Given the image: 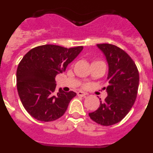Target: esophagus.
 Listing matches in <instances>:
<instances>
[{"instance_id":"1","label":"esophagus","mask_w":153,"mask_h":153,"mask_svg":"<svg viewBox=\"0 0 153 153\" xmlns=\"http://www.w3.org/2000/svg\"><path fill=\"white\" fill-rule=\"evenodd\" d=\"M77 95L79 96V97H85V96L86 95V93L83 91H79L77 92Z\"/></svg>"}]
</instances>
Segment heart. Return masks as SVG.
<instances>
[{
	"mask_svg": "<svg viewBox=\"0 0 153 153\" xmlns=\"http://www.w3.org/2000/svg\"><path fill=\"white\" fill-rule=\"evenodd\" d=\"M95 62H97V61H95Z\"/></svg>",
	"mask_w": 153,
	"mask_h": 153,
	"instance_id": "heart-1",
	"label": "heart"
}]
</instances>
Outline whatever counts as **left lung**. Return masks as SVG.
<instances>
[{
	"mask_svg": "<svg viewBox=\"0 0 153 153\" xmlns=\"http://www.w3.org/2000/svg\"><path fill=\"white\" fill-rule=\"evenodd\" d=\"M109 67L106 89L107 97L100 107L89 113L90 119L102 126L120 122L136 101L140 83L139 71L132 58L120 47L109 44H97Z\"/></svg>",
	"mask_w": 153,
	"mask_h": 153,
	"instance_id": "8db88e82",
	"label": "left lung"
}]
</instances>
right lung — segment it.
I'll return each mask as SVG.
<instances>
[{
	"label": "right lung",
	"instance_id": "1",
	"mask_svg": "<svg viewBox=\"0 0 153 153\" xmlns=\"http://www.w3.org/2000/svg\"><path fill=\"white\" fill-rule=\"evenodd\" d=\"M83 49L82 46L68 49L46 44L24 55L17 67V88L23 106L31 117L51 122L64 114L76 93L60 89L56 94L55 77L64 72Z\"/></svg>",
	"mask_w": 153,
	"mask_h": 153
}]
</instances>
